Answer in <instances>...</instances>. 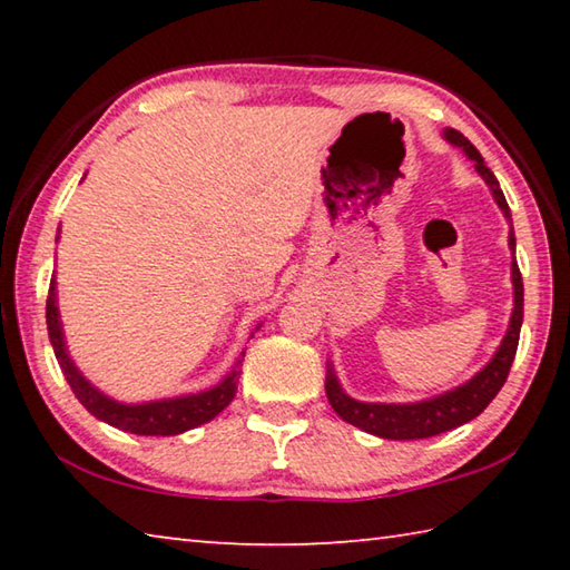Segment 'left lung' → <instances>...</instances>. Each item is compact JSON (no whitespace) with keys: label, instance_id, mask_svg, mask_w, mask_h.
Masks as SVG:
<instances>
[{"label":"left lung","instance_id":"obj_1","mask_svg":"<svg viewBox=\"0 0 570 570\" xmlns=\"http://www.w3.org/2000/svg\"><path fill=\"white\" fill-rule=\"evenodd\" d=\"M445 138L468 153L470 160H475V170L488 183L490 190L498 200L500 210H503L505 218L510 220V208L508 200L500 190V183L493 176V170L485 166V160L478 153V148L465 138V135L448 128ZM510 250L515 254V234L510 230ZM513 288H515V306L513 316H510V326L505 332V340L500 344L493 360L485 366V370L478 372L468 384L462 387L440 394L435 400H424L414 404H372V402H356L350 394H344L340 382L334 377V370L330 366L326 370V397L334 412L340 414L344 422L354 424L370 435L387 438V440H422L440 435V432H448L452 428H460V424L470 422L472 417L488 407L493 402L495 394L503 387L508 380L510 366H513L515 352H518V340H520V324H523V276H520L518 262H513Z\"/></svg>","mask_w":570,"mask_h":570}]
</instances>
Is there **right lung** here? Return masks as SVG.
<instances>
[{
	"instance_id": "obj_1",
	"label": "right lung",
	"mask_w": 570,
	"mask_h": 570,
	"mask_svg": "<svg viewBox=\"0 0 570 570\" xmlns=\"http://www.w3.org/2000/svg\"><path fill=\"white\" fill-rule=\"evenodd\" d=\"M47 332H50V342L57 362H60L65 380L70 382L75 397L82 402V407L92 412L95 417L112 424V428L132 432V435H180V432L198 428L208 420H214L220 410H226L230 400L236 397L238 390V364L228 377L216 384L214 390L188 394V397L176 400H160V402H146V404H120L110 397H105L92 384L77 372L70 354H67L60 314H57L55 302V278L50 282V296H47ZM246 354V352H244Z\"/></svg>"
}]
</instances>
